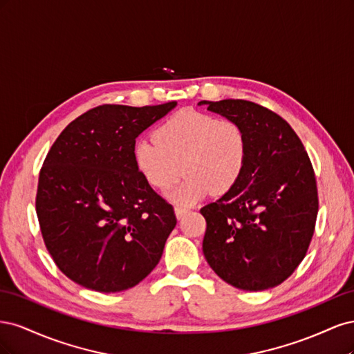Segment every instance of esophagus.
Returning a JSON list of instances; mask_svg holds the SVG:
<instances>
[{"label": "esophagus", "instance_id": "obj_1", "mask_svg": "<svg viewBox=\"0 0 354 354\" xmlns=\"http://www.w3.org/2000/svg\"><path fill=\"white\" fill-rule=\"evenodd\" d=\"M174 211H176V217L177 218H181L185 216V214L189 211L187 208H185V207H180V205H176V208H174Z\"/></svg>", "mask_w": 354, "mask_h": 354}]
</instances>
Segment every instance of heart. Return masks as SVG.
I'll list each match as a JSON object with an SVG mask.
<instances>
[{
    "label": "heart",
    "mask_w": 354,
    "mask_h": 354,
    "mask_svg": "<svg viewBox=\"0 0 354 354\" xmlns=\"http://www.w3.org/2000/svg\"><path fill=\"white\" fill-rule=\"evenodd\" d=\"M246 155L248 142L238 122L195 111L169 118L156 128L155 140L142 138L133 149L137 169L159 190L176 185L181 173L187 176L168 195L181 205L202 199L208 190L214 196L227 194L242 176Z\"/></svg>",
    "instance_id": "b5f03b06"
}]
</instances>
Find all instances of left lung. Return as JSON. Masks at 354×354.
Segmentation results:
<instances>
[{"mask_svg": "<svg viewBox=\"0 0 354 354\" xmlns=\"http://www.w3.org/2000/svg\"><path fill=\"white\" fill-rule=\"evenodd\" d=\"M198 104L238 122L248 142L238 183L201 208L203 255L224 282L243 291L281 285L315 233L319 199L310 158L291 125L264 106L239 99Z\"/></svg>", "mask_w": 354, "mask_h": 354, "instance_id": "left-lung-1", "label": "left lung"}]
</instances>
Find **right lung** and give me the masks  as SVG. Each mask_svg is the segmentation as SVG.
Returning a JSON list of instances; mask_svg holds the SVG:
<instances>
[{"label":"right lung","instance_id":"1","mask_svg":"<svg viewBox=\"0 0 354 354\" xmlns=\"http://www.w3.org/2000/svg\"><path fill=\"white\" fill-rule=\"evenodd\" d=\"M177 102L102 104L60 133L39 171L42 239L71 281L120 292L151 273L177 224L174 208L137 169L136 138Z\"/></svg>","mask_w":354,"mask_h":354}]
</instances>
